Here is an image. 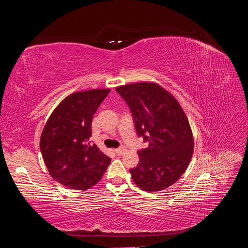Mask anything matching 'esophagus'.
Listing matches in <instances>:
<instances>
[{"instance_id": "1", "label": "esophagus", "mask_w": 248, "mask_h": 248, "mask_svg": "<svg viewBox=\"0 0 248 248\" xmlns=\"http://www.w3.org/2000/svg\"><path fill=\"white\" fill-rule=\"evenodd\" d=\"M115 152L118 154V155H122L126 152V148L125 147H120L118 149H115Z\"/></svg>"}]
</instances>
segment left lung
Listing matches in <instances>:
<instances>
[{"mask_svg":"<svg viewBox=\"0 0 248 248\" xmlns=\"http://www.w3.org/2000/svg\"><path fill=\"white\" fill-rule=\"evenodd\" d=\"M128 104L136 130L148 141L131 169L133 182L146 191H160L177 182L190 162L193 137L177 99L156 82L141 81L116 88Z\"/></svg>","mask_w":248,"mask_h":248,"instance_id":"obj_1","label":"left lung"}]
</instances>
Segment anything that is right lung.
I'll return each mask as SVG.
<instances>
[{
  "mask_svg": "<svg viewBox=\"0 0 248 248\" xmlns=\"http://www.w3.org/2000/svg\"><path fill=\"white\" fill-rule=\"evenodd\" d=\"M109 89L67 96L51 112L40 138V151L49 175L69 189L87 190L100 181L110 158L95 144L92 120Z\"/></svg>",
  "mask_w": 248,
  "mask_h": 248,
  "instance_id": "add662e5",
  "label": "right lung"
}]
</instances>
